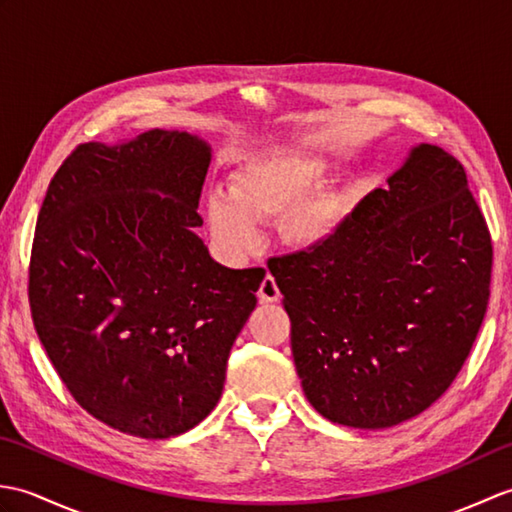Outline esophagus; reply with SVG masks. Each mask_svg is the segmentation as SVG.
I'll return each instance as SVG.
<instances>
[{
	"label": "esophagus",
	"mask_w": 512,
	"mask_h": 512,
	"mask_svg": "<svg viewBox=\"0 0 512 512\" xmlns=\"http://www.w3.org/2000/svg\"><path fill=\"white\" fill-rule=\"evenodd\" d=\"M277 299H279V286H277V281H275L273 275H266L264 281H262V286H259V301L273 303V301H277Z\"/></svg>",
	"instance_id": "esophagus-1"
}]
</instances>
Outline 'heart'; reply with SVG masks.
<instances>
[{
  "instance_id": "heart-1",
  "label": "heart",
  "mask_w": 512,
  "mask_h": 512,
  "mask_svg": "<svg viewBox=\"0 0 512 512\" xmlns=\"http://www.w3.org/2000/svg\"><path fill=\"white\" fill-rule=\"evenodd\" d=\"M323 180V162L301 156L270 158L244 169L231 195L215 191L206 202L215 242L231 255H244L257 244V224L284 217L292 244L310 248L325 242L339 222L341 202L317 195Z\"/></svg>"
}]
</instances>
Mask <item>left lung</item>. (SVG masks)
Returning a JSON list of instances; mask_svg holds the SVG:
<instances>
[{
    "instance_id": "1",
    "label": "left lung",
    "mask_w": 512,
    "mask_h": 512,
    "mask_svg": "<svg viewBox=\"0 0 512 512\" xmlns=\"http://www.w3.org/2000/svg\"><path fill=\"white\" fill-rule=\"evenodd\" d=\"M325 242L268 262L310 405L356 429L431 407L458 376L491 297L493 242L464 167L411 149Z\"/></svg>"
}]
</instances>
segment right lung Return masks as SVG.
<instances>
[{
    "instance_id": "add662e5",
    "label": "right lung",
    "mask_w": 512,
    "mask_h": 512,
    "mask_svg": "<svg viewBox=\"0 0 512 512\" xmlns=\"http://www.w3.org/2000/svg\"><path fill=\"white\" fill-rule=\"evenodd\" d=\"M209 162L187 132L83 143L37 217L28 301L39 341L72 398L129 436H180L209 416L266 277L217 264L193 233Z\"/></svg>"
}]
</instances>
